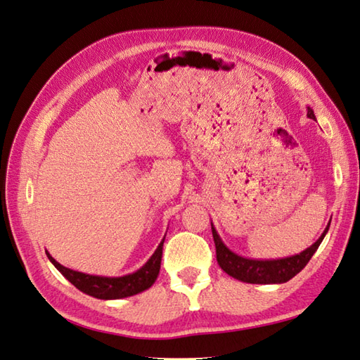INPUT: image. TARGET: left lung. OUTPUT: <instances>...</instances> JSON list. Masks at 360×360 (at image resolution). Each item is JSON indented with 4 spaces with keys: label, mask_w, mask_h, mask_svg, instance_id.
Segmentation results:
<instances>
[{
    "label": "left lung",
    "mask_w": 360,
    "mask_h": 360,
    "mask_svg": "<svg viewBox=\"0 0 360 360\" xmlns=\"http://www.w3.org/2000/svg\"><path fill=\"white\" fill-rule=\"evenodd\" d=\"M307 110H309L307 111V116L310 119H316L311 108ZM210 226H212V236L217 249L218 266H220L227 275L238 279V281L249 284H283L290 281L293 276H296L307 266V262L310 261V258L314 255V252L318 250L323 236L327 235L330 223L327 224L326 231H323L322 235L316 240V243H313L310 248H307L301 253H297V255L279 259H250L236 255V253H233L229 248H226V244L221 241L220 235L217 233L212 221H210Z\"/></svg>",
    "instance_id": "1"
}]
</instances>
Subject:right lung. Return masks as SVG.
<instances>
[{"label": "right lung", "instance_id": "obj_1", "mask_svg": "<svg viewBox=\"0 0 360 360\" xmlns=\"http://www.w3.org/2000/svg\"><path fill=\"white\" fill-rule=\"evenodd\" d=\"M163 243H165V238L160 241L159 246H157L151 258L148 259L139 270L133 271V274H128L124 276H114V278L86 275V274H82V271H76V270L60 266L49 252H47V257L51 264H53L60 274H63L68 281L72 283L76 288H79L82 293L98 297V300H122V297L142 293L155 283V279L159 276V271H160Z\"/></svg>", "mask_w": 360, "mask_h": 360}]
</instances>
